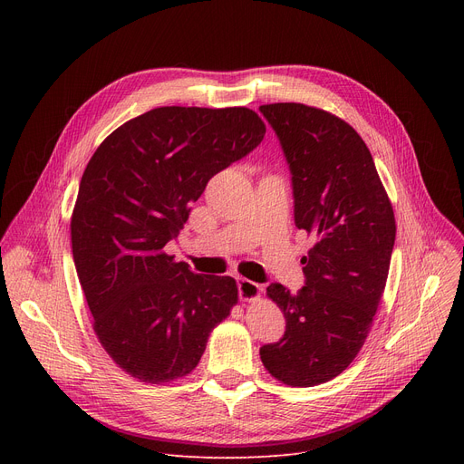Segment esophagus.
<instances>
[{"mask_svg":"<svg viewBox=\"0 0 464 464\" xmlns=\"http://www.w3.org/2000/svg\"><path fill=\"white\" fill-rule=\"evenodd\" d=\"M237 285H238V297L242 301H256L259 299V294H261V285L248 280V278H238L237 280Z\"/></svg>","mask_w":464,"mask_h":464,"instance_id":"esophagus-1","label":"esophagus"}]
</instances>
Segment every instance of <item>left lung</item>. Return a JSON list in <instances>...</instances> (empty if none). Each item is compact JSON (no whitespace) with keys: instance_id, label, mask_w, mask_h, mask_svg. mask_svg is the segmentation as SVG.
<instances>
[{"instance_id":"left-lung-1","label":"left lung","mask_w":464,"mask_h":464,"mask_svg":"<svg viewBox=\"0 0 464 464\" xmlns=\"http://www.w3.org/2000/svg\"><path fill=\"white\" fill-rule=\"evenodd\" d=\"M289 165L295 226L318 237L301 259L304 285L266 287L285 333L259 350L276 380L310 387L355 359L385 289L395 246V214L371 150L338 116L303 103L259 107Z\"/></svg>"}]
</instances>
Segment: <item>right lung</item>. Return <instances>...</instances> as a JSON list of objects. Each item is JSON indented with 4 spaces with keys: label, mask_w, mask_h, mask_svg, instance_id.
Masks as SVG:
<instances>
[{
    "label": "right lung",
    "mask_w": 464,
    "mask_h": 464,
    "mask_svg": "<svg viewBox=\"0 0 464 464\" xmlns=\"http://www.w3.org/2000/svg\"><path fill=\"white\" fill-rule=\"evenodd\" d=\"M265 137L246 107H160L114 130L88 161L71 246L93 331L149 383L189 374L238 299L231 276L195 275L163 252L207 182Z\"/></svg>",
    "instance_id": "right-lung-1"
}]
</instances>
